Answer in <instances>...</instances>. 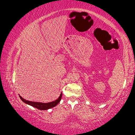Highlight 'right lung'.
Masks as SVG:
<instances>
[{
  "mask_svg": "<svg viewBox=\"0 0 135 135\" xmlns=\"http://www.w3.org/2000/svg\"><path fill=\"white\" fill-rule=\"evenodd\" d=\"M61 97H62V93H61L60 97H59L56 100H55V101H53V102H50V103H42L32 102V101H27L26 100V99H23L21 96H20V98H21V100L23 101L24 103H26V104L29 105H31V106L34 107V108L38 109L39 110H47V109H49L53 108V107L56 106V105L60 103L61 99Z\"/></svg>",
  "mask_w": 135,
  "mask_h": 135,
  "instance_id": "right-lung-1",
  "label": "right lung"
}]
</instances>
